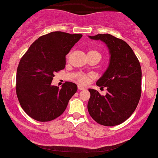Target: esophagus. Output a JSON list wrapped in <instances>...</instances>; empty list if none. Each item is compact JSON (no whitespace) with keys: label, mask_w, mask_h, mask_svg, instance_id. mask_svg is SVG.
Here are the masks:
<instances>
[{"label":"esophagus","mask_w":158,"mask_h":158,"mask_svg":"<svg viewBox=\"0 0 158 158\" xmlns=\"http://www.w3.org/2000/svg\"><path fill=\"white\" fill-rule=\"evenodd\" d=\"M77 88H78V89H80V90H83V89H85V87H84V86H83L82 85H78V86H77Z\"/></svg>","instance_id":"1"}]
</instances>
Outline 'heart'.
<instances>
[{"instance_id":"obj_1","label":"heart","mask_w":158,"mask_h":158,"mask_svg":"<svg viewBox=\"0 0 158 158\" xmlns=\"http://www.w3.org/2000/svg\"><path fill=\"white\" fill-rule=\"evenodd\" d=\"M89 52H95V53L99 54V52H98L97 51H96V50H90ZM89 52H88V53H89ZM77 81H78L80 83H81V84H85V83L87 82V81H88L87 75H86V74H79L78 75H77Z\"/></svg>"}]
</instances>
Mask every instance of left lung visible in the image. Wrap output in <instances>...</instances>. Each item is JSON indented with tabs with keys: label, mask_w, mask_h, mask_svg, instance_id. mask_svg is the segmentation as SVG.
<instances>
[{
	"label": "left lung",
	"mask_w": 158,
	"mask_h": 158,
	"mask_svg": "<svg viewBox=\"0 0 158 158\" xmlns=\"http://www.w3.org/2000/svg\"><path fill=\"white\" fill-rule=\"evenodd\" d=\"M104 42L110 55L106 71L96 81L99 86H106V96L89 89V114L103 126L113 127L128 119L138 106L141 96L142 69L134 52L124 40L109 34L89 36Z\"/></svg>",
	"instance_id": "left-lung-1"
}]
</instances>
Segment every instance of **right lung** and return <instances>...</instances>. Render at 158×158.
I'll return each instance as SVG.
<instances>
[{
    "mask_svg": "<svg viewBox=\"0 0 158 158\" xmlns=\"http://www.w3.org/2000/svg\"><path fill=\"white\" fill-rule=\"evenodd\" d=\"M82 35L50 32L30 46L19 63L16 95L22 108L38 121H50L65 111L69 101L77 90L72 82L62 88L51 84L54 74L65 69V56Z\"/></svg>",
    "mask_w": 158,
    "mask_h": 158,
    "instance_id": "right-lung-1",
    "label": "right lung"
}]
</instances>
